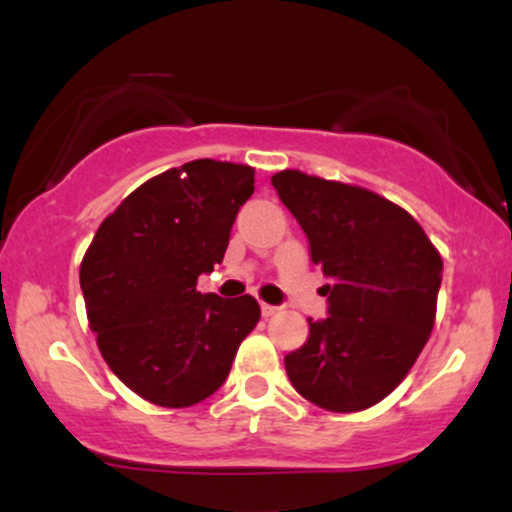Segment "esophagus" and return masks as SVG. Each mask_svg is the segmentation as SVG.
<instances>
[{"instance_id":"esophagus-1","label":"esophagus","mask_w":512,"mask_h":512,"mask_svg":"<svg viewBox=\"0 0 512 512\" xmlns=\"http://www.w3.org/2000/svg\"><path fill=\"white\" fill-rule=\"evenodd\" d=\"M276 313H279V308H276V305L262 303V315H264V317H272V315H276Z\"/></svg>"}]
</instances>
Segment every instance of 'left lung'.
Listing matches in <instances>:
<instances>
[{"label":"left lung","instance_id":"8db88e82","mask_svg":"<svg viewBox=\"0 0 512 512\" xmlns=\"http://www.w3.org/2000/svg\"><path fill=\"white\" fill-rule=\"evenodd\" d=\"M330 284L325 320L284 358L291 385L327 411L378 404L407 378L433 320L443 260L402 207L356 185L301 170L272 175Z\"/></svg>","mask_w":512,"mask_h":512}]
</instances>
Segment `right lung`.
<instances>
[{
  "label": "right lung",
  "instance_id": "right-lung-1",
  "mask_svg": "<svg viewBox=\"0 0 512 512\" xmlns=\"http://www.w3.org/2000/svg\"><path fill=\"white\" fill-rule=\"evenodd\" d=\"M252 192L250 166L199 158L139 185L88 245V325L110 370L146 402L182 409L214 395L255 330V298L197 291Z\"/></svg>",
  "mask_w": 512,
  "mask_h": 512
}]
</instances>
